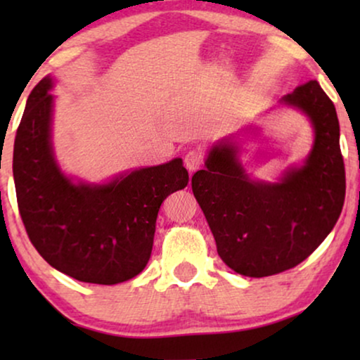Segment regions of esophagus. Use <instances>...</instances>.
<instances>
[{
	"instance_id": "obj_1",
	"label": "esophagus",
	"mask_w": 360,
	"mask_h": 360,
	"mask_svg": "<svg viewBox=\"0 0 360 360\" xmlns=\"http://www.w3.org/2000/svg\"><path fill=\"white\" fill-rule=\"evenodd\" d=\"M184 162H185V167L188 169V172H195L198 170L201 164H203V154H201L200 150H190L186 152L185 157H184Z\"/></svg>"
}]
</instances>
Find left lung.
I'll list each match as a JSON object with an SVG mask.
<instances>
[{
    "mask_svg": "<svg viewBox=\"0 0 360 360\" xmlns=\"http://www.w3.org/2000/svg\"><path fill=\"white\" fill-rule=\"evenodd\" d=\"M308 117L313 146L302 165L277 181L252 179L234 136L211 146L205 170L191 176L223 262L245 277H269L303 262L326 239L342 211L346 172L336 108L316 80L278 101Z\"/></svg>",
    "mask_w": 360,
    "mask_h": 360,
    "instance_id": "1",
    "label": "left lung"
}]
</instances>
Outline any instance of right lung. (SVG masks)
Here are the masks:
<instances>
[{"label":"right lung","instance_id":"add662e5","mask_svg":"<svg viewBox=\"0 0 360 360\" xmlns=\"http://www.w3.org/2000/svg\"><path fill=\"white\" fill-rule=\"evenodd\" d=\"M49 75L27 98L14 139L19 213L37 252L58 272L86 283L116 285L149 262L160 205L188 185L180 157L90 184L63 174L52 144Z\"/></svg>","mask_w":360,"mask_h":360}]
</instances>
